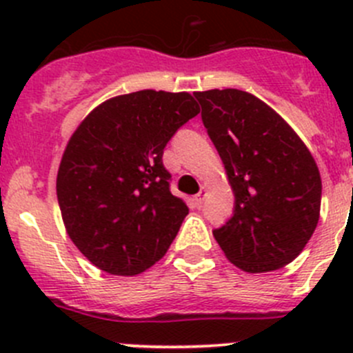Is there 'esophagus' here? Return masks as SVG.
<instances>
[{"mask_svg":"<svg viewBox=\"0 0 353 353\" xmlns=\"http://www.w3.org/2000/svg\"><path fill=\"white\" fill-rule=\"evenodd\" d=\"M205 194H206V186H201V191H199L196 196L193 198V201L196 203V205H201L203 199H205Z\"/></svg>","mask_w":353,"mask_h":353,"instance_id":"obj_1","label":"esophagus"}]
</instances>
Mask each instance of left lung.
<instances>
[{
    "label": "left lung",
    "mask_w": 353,
    "mask_h": 353,
    "mask_svg": "<svg viewBox=\"0 0 353 353\" xmlns=\"http://www.w3.org/2000/svg\"><path fill=\"white\" fill-rule=\"evenodd\" d=\"M236 196L213 230L230 263L266 273L294 261L314 234L321 176L311 152L280 114L237 88L194 92Z\"/></svg>",
    "instance_id": "left-lung-1"
}]
</instances>
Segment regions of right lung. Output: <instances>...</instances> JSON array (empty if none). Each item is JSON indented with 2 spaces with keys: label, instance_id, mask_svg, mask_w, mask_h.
<instances>
[{
  "label": "right lung",
  "instance_id": "1",
  "mask_svg": "<svg viewBox=\"0 0 353 353\" xmlns=\"http://www.w3.org/2000/svg\"><path fill=\"white\" fill-rule=\"evenodd\" d=\"M198 112L188 92L140 90L102 102L71 134L56 193L68 236L99 270L134 276L176 239L190 208L170 193L162 155Z\"/></svg>",
  "mask_w": 353,
  "mask_h": 353
}]
</instances>
